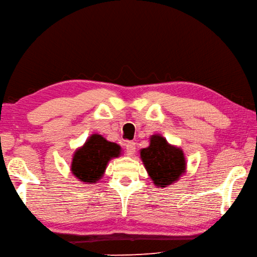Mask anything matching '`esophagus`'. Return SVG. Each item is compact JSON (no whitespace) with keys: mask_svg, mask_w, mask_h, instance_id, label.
<instances>
[{"mask_svg":"<svg viewBox=\"0 0 257 257\" xmlns=\"http://www.w3.org/2000/svg\"><path fill=\"white\" fill-rule=\"evenodd\" d=\"M135 149H136V145L134 142H127L126 143V154L128 156H133L135 153Z\"/></svg>","mask_w":257,"mask_h":257,"instance_id":"1","label":"esophagus"}]
</instances>
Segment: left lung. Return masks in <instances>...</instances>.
Returning <instances> with one entry per match:
<instances>
[{"instance_id": "1", "label": "left lung", "mask_w": 257, "mask_h": 257, "mask_svg": "<svg viewBox=\"0 0 257 257\" xmlns=\"http://www.w3.org/2000/svg\"><path fill=\"white\" fill-rule=\"evenodd\" d=\"M149 141V146L141 149V159L154 184L167 187L177 182L186 171L183 150L159 134L152 135Z\"/></svg>"}]
</instances>
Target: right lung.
<instances>
[{
    "instance_id": "obj_1",
    "label": "right lung",
    "mask_w": 257,
    "mask_h": 257,
    "mask_svg": "<svg viewBox=\"0 0 257 257\" xmlns=\"http://www.w3.org/2000/svg\"><path fill=\"white\" fill-rule=\"evenodd\" d=\"M121 155V147L99 134L90 135L73 155L71 171L83 183H96L102 178L109 161Z\"/></svg>"
}]
</instances>
